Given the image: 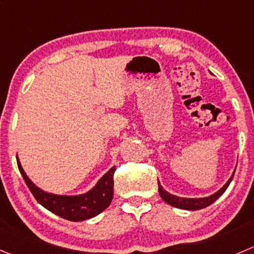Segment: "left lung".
Here are the masks:
<instances>
[{"label":"left lung","mask_w":254,"mask_h":254,"mask_svg":"<svg viewBox=\"0 0 254 254\" xmlns=\"http://www.w3.org/2000/svg\"><path fill=\"white\" fill-rule=\"evenodd\" d=\"M235 171H236V170H235ZM233 175H235V172H233L232 176L230 177V180L226 182L225 186L221 187L217 192H215L213 195L208 196V197L187 198V197H180V196H175V195H172V193L167 192L166 190L162 189V186L160 185V182L157 181V184H159V193H160V196H161V198L165 201V202L169 203V205H171V206H174V207L182 208V210H189V211L201 210V208L207 207V206H210L211 203L215 202V201L217 200V198L220 197V196L222 195L223 192H225L226 190H227L228 185H230L231 181H232Z\"/></svg>","instance_id":"left-lung-1"}]
</instances>
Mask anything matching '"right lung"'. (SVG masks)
Masks as SVG:
<instances>
[{
    "mask_svg": "<svg viewBox=\"0 0 254 254\" xmlns=\"http://www.w3.org/2000/svg\"><path fill=\"white\" fill-rule=\"evenodd\" d=\"M17 165H18L19 172H21L24 182L31 190L32 195L34 196L37 202L41 203L44 208L53 212L54 215L65 218L68 221L78 222V221L95 217L100 212H103L113 200V192H114L113 176H114L115 166H113L88 192L75 196H64L46 192L38 186H36L27 176L24 170L22 169L18 156H17Z\"/></svg>",
    "mask_w": 254,
    "mask_h": 254,
    "instance_id": "obj_1",
    "label": "right lung"
}]
</instances>
